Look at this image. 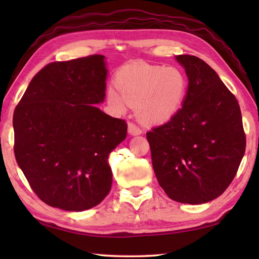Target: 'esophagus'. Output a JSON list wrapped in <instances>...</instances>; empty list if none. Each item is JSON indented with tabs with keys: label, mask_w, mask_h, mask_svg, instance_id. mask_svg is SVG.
<instances>
[{
	"label": "esophagus",
	"mask_w": 259,
	"mask_h": 259,
	"mask_svg": "<svg viewBox=\"0 0 259 259\" xmlns=\"http://www.w3.org/2000/svg\"><path fill=\"white\" fill-rule=\"evenodd\" d=\"M128 131L131 136H138L143 134V130L137 124L134 123V122H129L128 123Z\"/></svg>",
	"instance_id": "esophagus-1"
}]
</instances>
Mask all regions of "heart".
<instances>
[{
  "instance_id": "obj_1",
  "label": "heart",
  "mask_w": 259,
  "mask_h": 259,
  "mask_svg": "<svg viewBox=\"0 0 259 259\" xmlns=\"http://www.w3.org/2000/svg\"><path fill=\"white\" fill-rule=\"evenodd\" d=\"M115 82L120 93L112 87L107 90V103L113 111L123 113L126 103L137 105V115L151 124L171 120L187 94L186 77L175 67L131 64L117 74Z\"/></svg>"
}]
</instances>
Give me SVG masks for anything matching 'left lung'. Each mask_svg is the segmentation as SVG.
<instances>
[{"label":"left lung","instance_id":"obj_1","mask_svg":"<svg viewBox=\"0 0 259 259\" xmlns=\"http://www.w3.org/2000/svg\"><path fill=\"white\" fill-rule=\"evenodd\" d=\"M176 59L188 77L186 98L171 120L146 137L160 186L181 203L209 202L225 192L245 151L235 96L217 73L195 56Z\"/></svg>","mask_w":259,"mask_h":259}]
</instances>
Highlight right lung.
I'll return each mask as SVG.
<instances>
[{
    "label": "right lung",
    "instance_id": "1",
    "mask_svg": "<svg viewBox=\"0 0 259 259\" xmlns=\"http://www.w3.org/2000/svg\"><path fill=\"white\" fill-rule=\"evenodd\" d=\"M106 77L102 55L48 64L15 109L17 163L50 207L83 211L111 191L108 155L128 125L95 106L104 102Z\"/></svg>",
    "mask_w": 259,
    "mask_h": 259
}]
</instances>
